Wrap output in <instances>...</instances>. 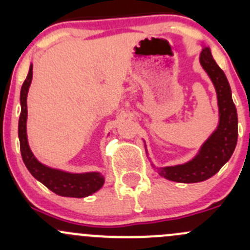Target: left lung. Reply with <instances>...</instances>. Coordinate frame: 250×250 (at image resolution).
Instances as JSON below:
<instances>
[{
    "mask_svg": "<svg viewBox=\"0 0 250 250\" xmlns=\"http://www.w3.org/2000/svg\"><path fill=\"white\" fill-rule=\"evenodd\" d=\"M200 62L215 87L219 123L192 160L184 165L157 168L161 176L176 183H200L215 175L232 156L238 137V118L230 84L224 71L214 60L209 47L203 46Z\"/></svg>",
    "mask_w": 250,
    "mask_h": 250,
    "instance_id": "obj_1",
    "label": "left lung"
}]
</instances>
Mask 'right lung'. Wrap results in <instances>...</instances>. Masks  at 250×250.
<instances>
[{
    "mask_svg": "<svg viewBox=\"0 0 250 250\" xmlns=\"http://www.w3.org/2000/svg\"><path fill=\"white\" fill-rule=\"evenodd\" d=\"M32 81V64L30 65L29 74L26 80L24 81L20 90V111L19 127H18V135L20 141V152H21L22 161L26 166L27 170L32 174L35 179L43 184L54 193L64 197H76L83 198L92 193L97 192L103 188L105 183V176L99 172L88 173H69L65 170L50 168L46 165H42L34 156L30 150L27 143L26 134V121H27V93H29L30 84Z\"/></svg>",
    "mask_w": 250,
    "mask_h": 250,
    "instance_id": "1",
    "label": "right lung"
}]
</instances>
